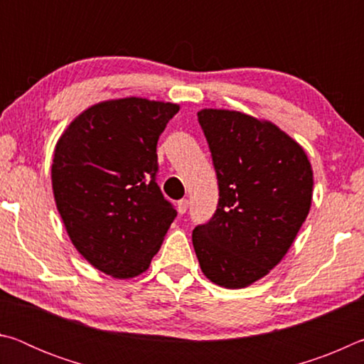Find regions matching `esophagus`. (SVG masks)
Listing matches in <instances>:
<instances>
[{"mask_svg": "<svg viewBox=\"0 0 364 364\" xmlns=\"http://www.w3.org/2000/svg\"><path fill=\"white\" fill-rule=\"evenodd\" d=\"M188 204H189V200H188V199H181V200H178V204H176L178 213H180V215L186 213V210H188Z\"/></svg>", "mask_w": 364, "mask_h": 364, "instance_id": "obj_1", "label": "esophagus"}]
</instances>
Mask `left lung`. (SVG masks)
I'll return each mask as SVG.
<instances>
[{
  "label": "left lung",
  "mask_w": 364,
  "mask_h": 364,
  "mask_svg": "<svg viewBox=\"0 0 364 364\" xmlns=\"http://www.w3.org/2000/svg\"><path fill=\"white\" fill-rule=\"evenodd\" d=\"M197 117L220 189L217 212L193 231L197 260L215 284L247 287L282 260L310 212V160L268 120L226 109Z\"/></svg>",
  "instance_id": "obj_1"
}]
</instances>
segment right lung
<instances>
[{"label":"right lung","mask_w":364,"mask_h":364,"mask_svg":"<svg viewBox=\"0 0 364 364\" xmlns=\"http://www.w3.org/2000/svg\"><path fill=\"white\" fill-rule=\"evenodd\" d=\"M178 110L134 96L95 104L54 149L53 193L67 234L85 260L117 279L149 268L176 217L156 175L159 136Z\"/></svg>","instance_id":"1"}]
</instances>
